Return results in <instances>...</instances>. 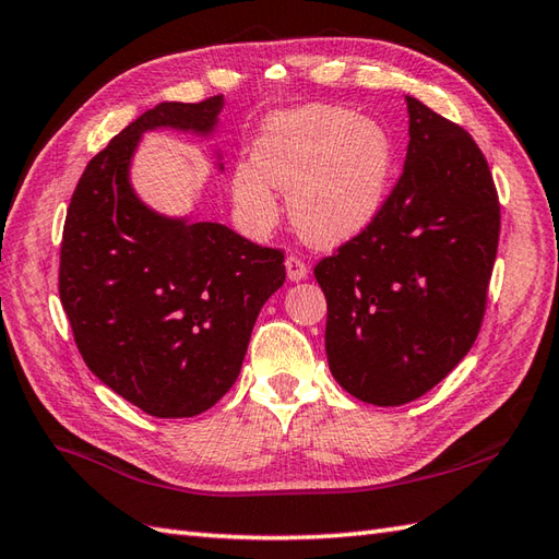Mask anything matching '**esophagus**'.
Masks as SVG:
<instances>
[{
  "instance_id": "esophagus-1",
  "label": "esophagus",
  "mask_w": 559,
  "mask_h": 559,
  "mask_svg": "<svg viewBox=\"0 0 559 559\" xmlns=\"http://www.w3.org/2000/svg\"><path fill=\"white\" fill-rule=\"evenodd\" d=\"M286 273L290 281H302V278H307V264L298 254H290L286 259Z\"/></svg>"
}]
</instances>
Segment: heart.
I'll use <instances>...</instances> for the list:
<instances>
[{
  "label": "heart",
  "mask_w": 559,
  "mask_h": 559,
  "mask_svg": "<svg viewBox=\"0 0 559 559\" xmlns=\"http://www.w3.org/2000/svg\"><path fill=\"white\" fill-rule=\"evenodd\" d=\"M394 148L382 124L338 105L276 112L261 127L252 163L233 175V199L259 230L278 223L274 189L288 192V211L307 242L334 247L362 233L382 209Z\"/></svg>",
  "instance_id": "1"
}]
</instances>
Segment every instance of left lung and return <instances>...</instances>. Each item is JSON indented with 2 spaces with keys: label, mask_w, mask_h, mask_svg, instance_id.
<instances>
[{
  "label": "left lung",
  "mask_w": 559,
  "mask_h": 559,
  "mask_svg": "<svg viewBox=\"0 0 559 559\" xmlns=\"http://www.w3.org/2000/svg\"><path fill=\"white\" fill-rule=\"evenodd\" d=\"M396 187L362 233L314 266L331 374L372 406L420 399L478 338L500 242V199L466 129L418 98Z\"/></svg>",
  "instance_id": "left-lung-1"
}]
</instances>
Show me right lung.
<instances>
[{
    "label": "right lung",
    "instance_id": "1",
    "mask_svg": "<svg viewBox=\"0 0 559 559\" xmlns=\"http://www.w3.org/2000/svg\"><path fill=\"white\" fill-rule=\"evenodd\" d=\"M223 96L160 103L124 127L71 194L59 300L88 370L156 418H192L228 391L264 302L286 281L283 249L221 223L163 218L129 185L139 139L175 127L206 134Z\"/></svg>",
    "mask_w": 559,
    "mask_h": 559
}]
</instances>
